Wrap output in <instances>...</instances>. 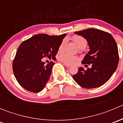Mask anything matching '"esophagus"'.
<instances>
[{"instance_id": "1", "label": "esophagus", "mask_w": 123, "mask_h": 123, "mask_svg": "<svg viewBox=\"0 0 123 123\" xmlns=\"http://www.w3.org/2000/svg\"><path fill=\"white\" fill-rule=\"evenodd\" d=\"M63 64H64V66H65L66 67H67V68H69V67H71L70 65H68V64H66V63H65V62H63Z\"/></svg>"}]
</instances>
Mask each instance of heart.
I'll return each instance as SVG.
<instances>
[{
	"label": "heart",
	"instance_id": "b5f03b06",
	"mask_svg": "<svg viewBox=\"0 0 123 123\" xmlns=\"http://www.w3.org/2000/svg\"><path fill=\"white\" fill-rule=\"evenodd\" d=\"M73 40L75 45L79 49H84V48H86L87 44V42L86 40V38L82 36H75L73 37ZM65 43H66V40H63L62 42H61V43L59 45V48H58V51L61 52L63 50ZM58 58L61 61L69 64H74V62H76V61L78 59L77 57L75 56L72 55L65 52H62L59 53L58 55Z\"/></svg>",
	"mask_w": 123,
	"mask_h": 123
}]
</instances>
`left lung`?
<instances>
[{
  "label": "left lung",
  "mask_w": 123,
  "mask_h": 123,
  "mask_svg": "<svg viewBox=\"0 0 123 123\" xmlns=\"http://www.w3.org/2000/svg\"><path fill=\"white\" fill-rule=\"evenodd\" d=\"M75 33L83 37L87 42L90 50L81 63L91 64L92 68L85 70L83 67H79L78 73L73 76V79L83 88L101 86L108 81L118 64V50L114 38L110 33L95 28Z\"/></svg>",
  "instance_id": "1"
}]
</instances>
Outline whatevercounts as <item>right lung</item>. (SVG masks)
<instances>
[{
	"label": "right lung",
	"mask_w": 123,
	"mask_h": 123,
	"mask_svg": "<svg viewBox=\"0 0 123 123\" xmlns=\"http://www.w3.org/2000/svg\"><path fill=\"white\" fill-rule=\"evenodd\" d=\"M66 34L49 36L38 34L24 41L18 48L13 61V74L17 81L26 90L42 91L50 78L54 62L46 65L42 58L55 57Z\"/></svg>",
	"instance_id": "add662e5"
}]
</instances>
